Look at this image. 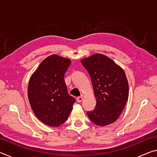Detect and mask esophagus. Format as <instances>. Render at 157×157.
<instances>
[{"instance_id":"1","label":"esophagus","mask_w":157,"mask_h":157,"mask_svg":"<svg viewBox=\"0 0 157 157\" xmlns=\"http://www.w3.org/2000/svg\"><path fill=\"white\" fill-rule=\"evenodd\" d=\"M77 100H78V102H81L82 100H83V96H79L77 98Z\"/></svg>"}]
</instances>
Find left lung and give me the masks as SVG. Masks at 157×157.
I'll return each mask as SVG.
<instances>
[{
  "mask_svg": "<svg viewBox=\"0 0 157 157\" xmlns=\"http://www.w3.org/2000/svg\"><path fill=\"white\" fill-rule=\"evenodd\" d=\"M91 77L96 105L87 111L91 122L105 126L115 122L128 99L129 85L123 68L110 58L95 54L81 60Z\"/></svg>",
  "mask_w": 157,
  "mask_h": 157,
  "instance_id": "8db88e82",
  "label": "left lung"
}]
</instances>
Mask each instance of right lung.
Segmentation results:
<instances>
[{"label": "right lung", "mask_w": 157, "mask_h": 157, "mask_svg": "<svg viewBox=\"0 0 157 157\" xmlns=\"http://www.w3.org/2000/svg\"><path fill=\"white\" fill-rule=\"evenodd\" d=\"M71 60L53 55L46 58L31 76L28 99L34 114L50 127H58L68 118L75 98L68 94L64 74Z\"/></svg>", "instance_id": "obj_1"}]
</instances>
